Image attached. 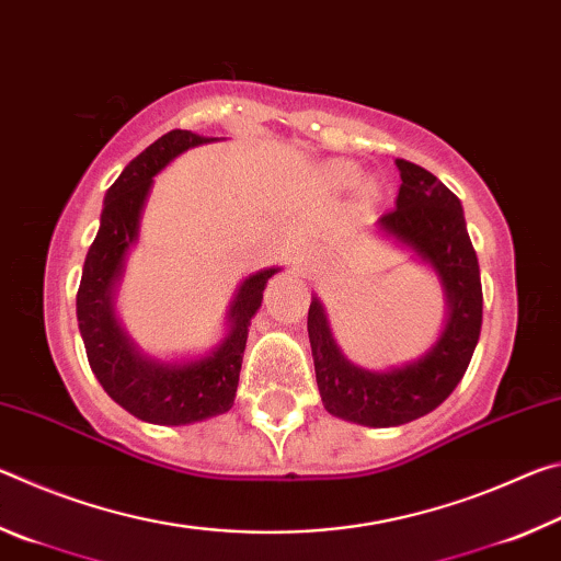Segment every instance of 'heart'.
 <instances>
[{
    "instance_id": "heart-1",
    "label": "heart",
    "mask_w": 561,
    "mask_h": 561,
    "mask_svg": "<svg viewBox=\"0 0 561 561\" xmlns=\"http://www.w3.org/2000/svg\"><path fill=\"white\" fill-rule=\"evenodd\" d=\"M324 178L331 187H354L360 178V170L348 160H331L324 168Z\"/></svg>"
}]
</instances>
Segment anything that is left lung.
Returning <instances> with one entry per match:
<instances>
[{"label": "left lung", "instance_id": "left-lung-1", "mask_svg": "<svg viewBox=\"0 0 561 561\" xmlns=\"http://www.w3.org/2000/svg\"><path fill=\"white\" fill-rule=\"evenodd\" d=\"M401 170L396 207L378 217V230L396 237L438 272L448 297V324L428 354L378 374L351 364L331 339L319 299L309 307V341L324 408L344 421L391 428L431 413L468 371L482 327L478 254L465 227L460 201L428 170L396 160Z\"/></svg>", "mask_w": 561, "mask_h": 561}]
</instances>
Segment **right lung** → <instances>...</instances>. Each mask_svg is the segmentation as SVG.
Segmentation results:
<instances>
[{
	"label": "right lung",
	"instance_id": "obj_1",
	"mask_svg": "<svg viewBox=\"0 0 561 561\" xmlns=\"http://www.w3.org/2000/svg\"><path fill=\"white\" fill-rule=\"evenodd\" d=\"M207 140L215 138L178 128L130 160L103 201L99 234L89 247L76 294V317L91 371L113 401L146 423L185 425L230 411L240 383L250 319L262 307L264 284L277 274V270H262L242 282L230 307V334L210 356L190 364L144 358L113 317V287L123 272V257L138 237L153 175L183 150Z\"/></svg>",
	"mask_w": 561,
	"mask_h": 561
}]
</instances>
